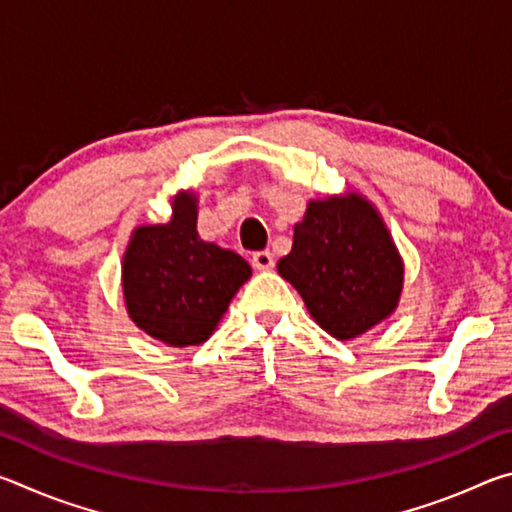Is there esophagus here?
Here are the masks:
<instances>
[{
  "label": "esophagus",
  "instance_id": "1",
  "mask_svg": "<svg viewBox=\"0 0 512 512\" xmlns=\"http://www.w3.org/2000/svg\"><path fill=\"white\" fill-rule=\"evenodd\" d=\"M253 266L257 268V271H271V268L275 266V259H273L271 250H259V253H255L253 255Z\"/></svg>",
  "mask_w": 512,
  "mask_h": 512
}]
</instances>
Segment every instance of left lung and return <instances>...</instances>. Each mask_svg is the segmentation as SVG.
<instances>
[{"mask_svg": "<svg viewBox=\"0 0 512 512\" xmlns=\"http://www.w3.org/2000/svg\"><path fill=\"white\" fill-rule=\"evenodd\" d=\"M277 273L339 341L357 339L391 318L404 289V259L391 230L375 203L354 189L311 198Z\"/></svg>", "mask_w": 512, "mask_h": 512, "instance_id": "8db88e82", "label": "left lung"}]
</instances>
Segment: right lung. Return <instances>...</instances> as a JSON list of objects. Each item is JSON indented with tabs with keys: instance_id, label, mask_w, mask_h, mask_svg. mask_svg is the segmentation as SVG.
<instances>
[{
	"instance_id": "obj_1",
	"label": "right lung",
	"mask_w": 512,
	"mask_h": 512,
	"mask_svg": "<svg viewBox=\"0 0 512 512\" xmlns=\"http://www.w3.org/2000/svg\"><path fill=\"white\" fill-rule=\"evenodd\" d=\"M198 196L180 189L171 219L137 225L121 259L128 318L171 348L201 345L214 334L253 268L244 257L203 241L196 230Z\"/></svg>"
}]
</instances>
